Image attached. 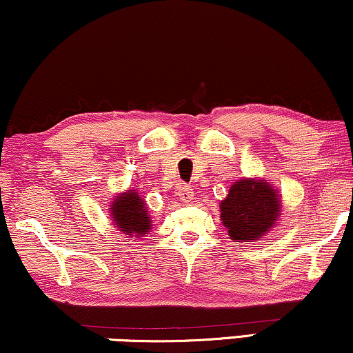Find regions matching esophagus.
Returning <instances> with one entry per match:
<instances>
[{"mask_svg":"<svg viewBox=\"0 0 353 353\" xmlns=\"http://www.w3.org/2000/svg\"><path fill=\"white\" fill-rule=\"evenodd\" d=\"M193 194H194V192L190 185L181 183L180 186H178V196H180L181 201H192Z\"/></svg>","mask_w":353,"mask_h":353,"instance_id":"34e87169","label":"esophagus"}]
</instances>
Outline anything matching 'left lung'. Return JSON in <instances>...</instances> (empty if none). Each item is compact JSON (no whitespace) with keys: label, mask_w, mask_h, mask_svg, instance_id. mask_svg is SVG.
Masks as SVG:
<instances>
[{"label":"left lung","mask_w":353,"mask_h":353,"mask_svg":"<svg viewBox=\"0 0 353 353\" xmlns=\"http://www.w3.org/2000/svg\"><path fill=\"white\" fill-rule=\"evenodd\" d=\"M279 196L266 181L239 180L221 201V219L236 243L254 241L272 228L279 216Z\"/></svg>","instance_id":"1"}]
</instances>
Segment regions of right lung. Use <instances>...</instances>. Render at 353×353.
Masks as SVG:
<instances>
[{
  "mask_svg": "<svg viewBox=\"0 0 353 353\" xmlns=\"http://www.w3.org/2000/svg\"><path fill=\"white\" fill-rule=\"evenodd\" d=\"M110 210L114 223L123 233L143 236L152 228L142 198L135 193V190H130L128 193L119 196L112 203Z\"/></svg>",
  "mask_w": 353,
  "mask_h": 353,
  "instance_id": "1",
  "label": "right lung"
}]
</instances>
